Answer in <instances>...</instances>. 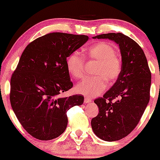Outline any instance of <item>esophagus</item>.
Returning a JSON list of instances; mask_svg holds the SVG:
<instances>
[{"instance_id": "esophagus-1", "label": "esophagus", "mask_w": 160, "mask_h": 160, "mask_svg": "<svg viewBox=\"0 0 160 160\" xmlns=\"http://www.w3.org/2000/svg\"><path fill=\"white\" fill-rule=\"evenodd\" d=\"M90 102H91V99H90V98H84V103L88 104V103H90Z\"/></svg>"}]
</instances>
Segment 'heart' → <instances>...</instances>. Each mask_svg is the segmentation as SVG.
I'll use <instances>...</instances> for the list:
<instances>
[{
	"label": "heart",
	"mask_w": 160,
	"mask_h": 160,
	"mask_svg": "<svg viewBox=\"0 0 160 160\" xmlns=\"http://www.w3.org/2000/svg\"><path fill=\"white\" fill-rule=\"evenodd\" d=\"M88 59L98 62L93 77H88L76 87V91L88 98L99 96L105 90L108 80L112 82L118 78L122 72V61L116 54L113 45L107 42L96 43L86 52ZM67 69L74 79H80L84 76L85 62L80 53L74 52L67 61Z\"/></svg>",
	"instance_id": "1"
}]
</instances>
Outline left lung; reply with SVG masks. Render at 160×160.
<instances>
[{"instance_id": "left-lung-1", "label": "left lung", "mask_w": 160, "mask_h": 160, "mask_svg": "<svg viewBox=\"0 0 160 160\" xmlns=\"http://www.w3.org/2000/svg\"><path fill=\"white\" fill-rule=\"evenodd\" d=\"M93 38L115 42L122 55L121 74L102 98L94 100L99 113L91 120L92 129L98 138L117 141L133 131L147 107L151 72L143 50L127 35L108 33Z\"/></svg>"}]
</instances>
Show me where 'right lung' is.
<instances>
[{"mask_svg":"<svg viewBox=\"0 0 160 160\" xmlns=\"http://www.w3.org/2000/svg\"><path fill=\"white\" fill-rule=\"evenodd\" d=\"M84 35L52 32L26 46L11 79L10 101L21 125L34 138L51 140L62 135L67 112L81 105L80 94L59 95L73 86L67 59L88 41Z\"/></svg>","mask_w":160,"mask_h":160,"instance_id":"right-lung-1","label":"right lung"}]
</instances>
